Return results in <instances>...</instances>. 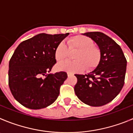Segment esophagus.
I'll return each mask as SVG.
<instances>
[{
	"mask_svg": "<svg viewBox=\"0 0 133 133\" xmlns=\"http://www.w3.org/2000/svg\"><path fill=\"white\" fill-rule=\"evenodd\" d=\"M71 75H73V74H70V73H68V77L71 76Z\"/></svg>",
	"mask_w": 133,
	"mask_h": 133,
	"instance_id": "1",
	"label": "esophagus"
}]
</instances>
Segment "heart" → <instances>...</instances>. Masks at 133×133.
Segmentation results:
<instances>
[{
	"label": "heart",
	"mask_w": 133,
	"mask_h": 133,
	"mask_svg": "<svg viewBox=\"0 0 133 133\" xmlns=\"http://www.w3.org/2000/svg\"><path fill=\"white\" fill-rule=\"evenodd\" d=\"M69 51L77 50L73 58L75 60L65 61L58 64L60 70L69 73H79L85 70H91L96 68L101 58V52L98 47L94 46L93 41L85 35L74 36L67 41ZM69 51L63 42L56 46L54 56L58 62L64 60L68 56Z\"/></svg>",
	"instance_id": "obj_1"
}]
</instances>
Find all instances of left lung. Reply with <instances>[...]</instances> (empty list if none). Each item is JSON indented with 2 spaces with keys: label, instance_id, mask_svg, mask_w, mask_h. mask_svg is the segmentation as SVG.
Masks as SVG:
<instances>
[{
  "label": "left lung",
  "instance_id": "1",
  "mask_svg": "<svg viewBox=\"0 0 133 133\" xmlns=\"http://www.w3.org/2000/svg\"><path fill=\"white\" fill-rule=\"evenodd\" d=\"M98 46L101 52L96 69L85 75H75V95L85 104L101 106L112 101L125 83L127 59L120 46L101 32L84 33Z\"/></svg>",
  "mask_w": 133,
  "mask_h": 133
}]
</instances>
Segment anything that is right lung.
Wrapping results in <instances>:
<instances>
[{
	"mask_svg": "<svg viewBox=\"0 0 133 133\" xmlns=\"http://www.w3.org/2000/svg\"><path fill=\"white\" fill-rule=\"evenodd\" d=\"M41 33L22 42L9 62L8 85L22 105L38 110L54 102L68 77L64 71L48 74L56 63L54 51L69 35Z\"/></svg>",
	"mask_w": 133,
	"mask_h": 133,
	"instance_id": "1",
	"label": "right lung"
}]
</instances>
